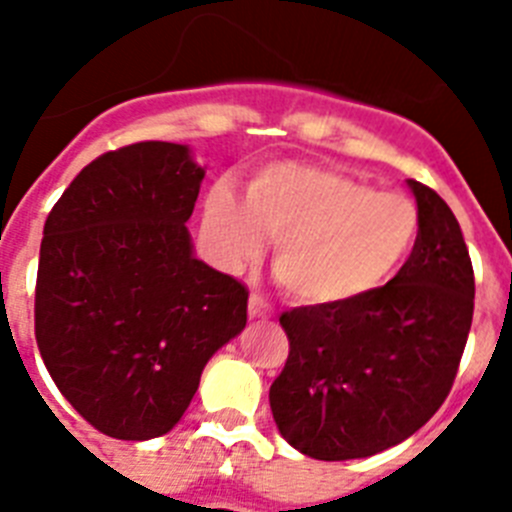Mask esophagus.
<instances>
[{
  "label": "esophagus",
  "mask_w": 512,
  "mask_h": 512,
  "mask_svg": "<svg viewBox=\"0 0 512 512\" xmlns=\"http://www.w3.org/2000/svg\"><path fill=\"white\" fill-rule=\"evenodd\" d=\"M248 315H251V318H271V315H274V307H271L261 295H251V300H248Z\"/></svg>",
  "instance_id": "obj_1"
}]
</instances>
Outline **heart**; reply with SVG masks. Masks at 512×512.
Returning a JSON list of instances; mask_svg holds the SVG:
<instances>
[{
  "mask_svg": "<svg viewBox=\"0 0 512 512\" xmlns=\"http://www.w3.org/2000/svg\"><path fill=\"white\" fill-rule=\"evenodd\" d=\"M205 233L225 266L253 261L274 241V277L312 307L354 305L395 279L415 251L420 210L408 194L377 192L346 171L274 161L246 182L243 205L217 187L205 200Z\"/></svg>",
  "mask_w": 512,
  "mask_h": 512,
  "instance_id": "heart-1",
  "label": "heart"
}]
</instances>
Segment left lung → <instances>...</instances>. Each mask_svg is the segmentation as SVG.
<instances>
[{
  "label": "left lung",
  "instance_id": "left-lung-1",
  "mask_svg": "<svg viewBox=\"0 0 512 512\" xmlns=\"http://www.w3.org/2000/svg\"><path fill=\"white\" fill-rule=\"evenodd\" d=\"M420 210L415 251L392 282L343 307L282 312L289 356L269 390L289 446L320 461L397 446L449 397L474 312V271L459 220L408 179Z\"/></svg>",
  "mask_w": 512,
  "mask_h": 512
}]
</instances>
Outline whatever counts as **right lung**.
Masks as SVG:
<instances>
[{
    "label": "right lung",
    "mask_w": 512,
    "mask_h": 512,
    "mask_svg": "<svg viewBox=\"0 0 512 512\" xmlns=\"http://www.w3.org/2000/svg\"><path fill=\"white\" fill-rule=\"evenodd\" d=\"M202 179L187 146L143 140L84 166L45 220L35 341L104 436L169 433L210 356L246 328L248 289L192 253Z\"/></svg>",
    "instance_id": "1"
}]
</instances>
